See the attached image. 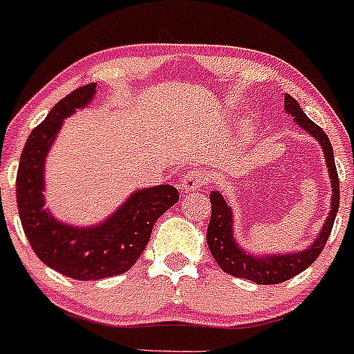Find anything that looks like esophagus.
<instances>
[{
    "label": "esophagus",
    "instance_id": "obj_1",
    "mask_svg": "<svg viewBox=\"0 0 354 354\" xmlns=\"http://www.w3.org/2000/svg\"><path fill=\"white\" fill-rule=\"evenodd\" d=\"M207 180H209V175L203 170L187 171V174H184L183 180H180V189H183L184 193L202 189V187H205Z\"/></svg>",
    "mask_w": 354,
    "mask_h": 354
}]
</instances>
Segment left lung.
Listing matches in <instances>:
<instances>
[{
	"instance_id": "obj_1",
	"label": "left lung",
	"mask_w": 354,
	"mask_h": 354,
	"mask_svg": "<svg viewBox=\"0 0 354 354\" xmlns=\"http://www.w3.org/2000/svg\"><path fill=\"white\" fill-rule=\"evenodd\" d=\"M284 110L304 131L316 138V142L325 152L330 183H332L330 184L332 186V202H330L328 216L321 226L316 241L307 249L279 252V254H252V252L245 251L244 245L239 244V241L235 239L233 210L225 196L219 191L210 193L212 214H210V223L207 228V244H209L210 252L217 265L226 274L233 275V277L249 279V281H254L256 284H279L310 267L325 248L330 232L333 228L337 210H339V175H337L335 160H333L332 144H330L326 133L307 118L297 100L291 98L290 95H284Z\"/></svg>"
}]
</instances>
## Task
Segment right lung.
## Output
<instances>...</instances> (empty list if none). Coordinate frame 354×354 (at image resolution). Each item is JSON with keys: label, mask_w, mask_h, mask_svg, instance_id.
Instances as JSON below:
<instances>
[{"label": "right lung", "mask_w": 354, "mask_h": 354, "mask_svg": "<svg viewBox=\"0 0 354 354\" xmlns=\"http://www.w3.org/2000/svg\"><path fill=\"white\" fill-rule=\"evenodd\" d=\"M96 84L79 87L52 106L28 137L17 171V207L29 244L47 267L77 281H98L128 272L144 252L154 223L179 202L168 184L137 189L102 223L73 226L45 205V161L64 119L86 109Z\"/></svg>", "instance_id": "obj_1"}]
</instances>
